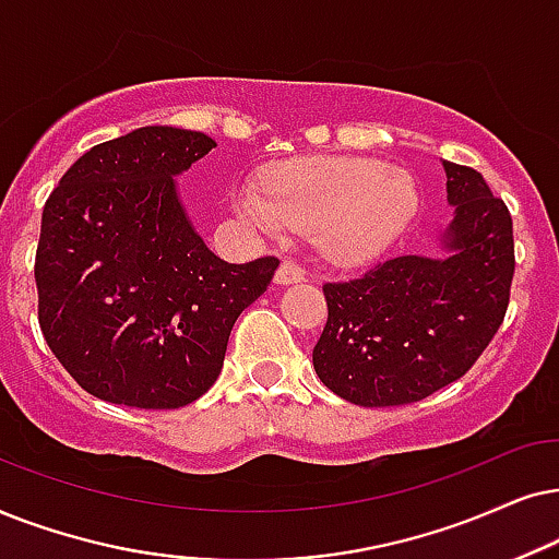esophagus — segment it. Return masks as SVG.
Masks as SVG:
<instances>
[{"instance_id":"esophagus-1","label":"esophagus","mask_w":559,"mask_h":559,"mask_svg":"<svg viewBox=\"0 0 559 559\" xmlns=\"http://www.w3.org/2000/svg\"><path fill=\"white\" fill-rule=\"evenodd\" d=\"M304 278H307V273H304L299 265H294L292 260H284V263L278 265V271H275V284H281V286L301 284Z\"/></svg>"}]
</instances>
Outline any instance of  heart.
<instances>
[{"instance_id": "b5f03b06", "label": "heart", "mask_w": 559, "mask_h": 559, "mask_svg": "<svg viewBox=\"0 0 559 559\" xmlns=\"http://www.w3.org/2000/svg\"><path fill=\"white\" fill-rule=\"evenodd\" d=\"M235 212L267 235L317 229L332 263L362 265L383 255L412 222L416 186L373 158H307L273 170L267 189L245 183Z\"/></svg>"}]
</instances>
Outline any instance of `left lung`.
Here are the masks:
<instances>
[{
	"label": "left lung",
	"mask_w": 559,
	"mask_h": 559,
	"mask_svg": "<svg viewBox=\"0 0 559 559\" xmlns=\"http://www.w3.org/2000/svg\"><path fill=\"white\" fill-rule=\"evenodd\" d=\"M450 225L442 255L385 260L324 284L330 317L314 347L326 389L357 406H401L463 378L501 326L513 278L511 214L478 170L442 160Z\"/></svg>",
	"instance_id": "1"
}]
</instances>
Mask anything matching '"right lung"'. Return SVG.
<instances>
[{
  "label": "right lung",
  "mask_w": 559,
  "mask_h": 559,
  "mask_svg": "<svg viewBox=\"0 0 559 559\" xmlns=\"http://www.w3.org/2000/svg\"><path fill=\"white\" fill-rule=\"evenodd\" d=\"M212 147L204 132L132 130L81 155L48 197L37 319L96 399L178 408L204 396L237 317L278 267L275 258L227 263L193 229L176 178Z\"/></svg>",
  "instance_id": "1"
}]
</instances>
